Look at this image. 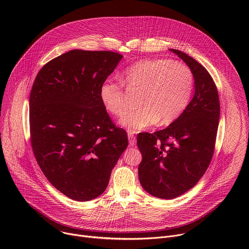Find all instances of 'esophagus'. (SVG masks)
Returning a JSON list of instances; mask_svg holds the SVG:
<instances>
[{
    "mask_svg": "<svg viewBox=\"0 0 249 249\" xmlns=\"http://www.w3.org/2000/svg\"><path fill=\"white\" fill-rule=\"evenodd\" d=\"M128 138H129V144L130 146H135L136 145V138L132 133H128Z\"/></svg>",
    "mask_w": 249,
    "mask_h": 249,
    "instance_id": "esophagus-1",
    "label": "esophagus"
}]
</instances>
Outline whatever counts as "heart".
Wrapping results in <instances>:
<instances>
[{
	"mask_svg": "<svg viewBox=\"0 0 249 249\" xmlns=\"http://www.w3.org/2000/svg\"><path fill=\"white\" fill-rule=\"evenodd\" d=\"M129 87L141 89V107L125 114L119 124L129 133H138L157 124H169L186 108L193 90V74L184 64L169 59H145L127 68L122 75ZM99 97L105 109L121 116L127 109L122 86L113 80L104 81Z\"/></svg>",
	"mask_w": 249,
	"mask_h": 249,
	"instance_id": "b5f03b06",
	"label": "heart"
}]
</instances>
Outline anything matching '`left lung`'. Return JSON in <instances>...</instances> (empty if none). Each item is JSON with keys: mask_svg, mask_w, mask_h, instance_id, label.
<instances>
[{"mask_svg": "<svg viewBox=\"0 0 249 249\" xmlns=\"http://www.w3.org/2000/svg\"><path fill=\"white\" fill-rule=\"evenodd\" d=\"M169 50L191 70L194 95L168 127L137 137L143 157L138 168L140 183L160 199L178 197L200 180L214 154L220 119L219 94L208 71L186 53Z\"/></svg>", "mask_w": 249, "mask_h": 249, "instance_id": "left-lung-1", "label": "left lung"}]
</instances>
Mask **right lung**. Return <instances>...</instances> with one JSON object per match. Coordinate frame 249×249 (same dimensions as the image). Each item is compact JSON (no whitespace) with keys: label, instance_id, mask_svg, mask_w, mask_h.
Instances as JSON below:
<instances>
[{"label":"right lung","instance_id":"right-lung-1","mask_svg":"<svg viewBox=\"0 0 249 249\" xmlns=\"http://www.w3.org/2000/svg\"><path fill=\"white\" fill-rule=\"evenodd\" d=\"M122 55L71 50L44 65L29 96L33 154L49 182L76 201H89L108 185L128 146L100 97L101 84Z\"/></svg>","mask_w":249,"mask_h":249}]
</instances>
